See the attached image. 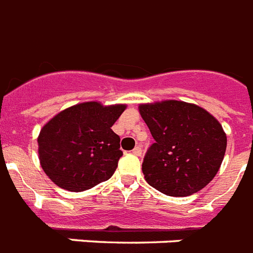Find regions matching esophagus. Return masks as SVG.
<instances>
[{
    "label": "esophagus",
    "mask_w": 253,
    "mask_h": 253,
    "mask_svg": "<svg viewBox=\"0 0 253 253\" xmlns=\"http://www.w3.org/2000/svg\"><path fill=\"white\" fill-rule=\"evenodd\" d=\"M132 154L136 155V156H140V155H142V147L140 146L135 147L134 150H132Z\"/></svg>",
    "instance_id": "1"
}]
</instances>
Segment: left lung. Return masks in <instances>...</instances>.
Here are the masks:
<instances>
[{"label":"left lung","instance_id":"left-lung-1","mask_svg":"<svg viewBox=\"0 0 253 253\" xmlns=\"http://www.w3.org/2000/svg\"><path fill=\"white\" fill-rule=\"evenodd\" d=\"M139 111L155 139L143 159L147 182L170 197L205 188L219 170L227 147L220 123L202 107L173 99L140 105Z\"/></svg>","mask_w":253,"mask_h":253}]
</instances>
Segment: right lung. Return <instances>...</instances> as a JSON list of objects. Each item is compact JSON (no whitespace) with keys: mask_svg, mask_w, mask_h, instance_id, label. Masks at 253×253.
<instances>
[{"mask_svg":"<svg viewBox=\"0 0 253 253\" xmlns=\"http://www.w3.org/2000/svg\"><path fill=\"white\" fill-rule=\"evenodd\" d=\"M125 109V105L84 102L53 117L38 138L45 174L69 192H83L109 180L123 155L111 126Z\"/></svg>","mask_w":253,"mask_h":253,"instance_id":"obj_1","label":"right lung"}]
</instances>
